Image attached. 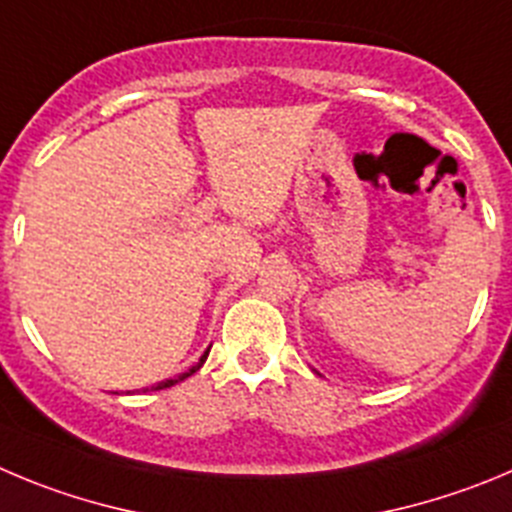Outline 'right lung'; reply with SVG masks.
I'll return each instance as SVG.
<instances>
[{"label":"right lung","mask_w":512,"mask_h":512,"mask_svg":"<svg viewBox=\"0 0 512 512\" xmlns=\"http://www.w3.org/2000/svg\"><path fill=\"white\" fill-rule=\"evenodd\" d=\"M209 348H212V346H209ZM209 348H207V351H204V353H202V358H199L197 364L191 366V369H189V371H184V374L174 376V379H166V381H159V384H156V386H151V391H159V389H169V386H174V384H179V381H184V379H186V376H191V374H197V371H199V369H202V366H204V361H207V356H209ZM143 391H148V389H143Z\"/></svg>","instance_id":"1"}]
</instances>
